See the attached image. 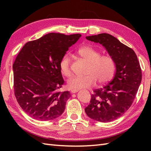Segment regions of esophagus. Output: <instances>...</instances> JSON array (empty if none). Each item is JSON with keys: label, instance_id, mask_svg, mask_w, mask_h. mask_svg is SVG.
<instances>
[{"label": "esophagus", "instance_id": "esophagus-1", "mask_svg": "<svg viewBox=\"0 0 151 151\" xmlns=\"http://www.w3.org/2000/svg\"><path fill=\"white\" fill-rule=\"evenodd\" d=\"M79 90H76V89H72L71 91H70V93H76V92H78Z\"/></svg>", "mask_w": 151, "mask_h": 151}]
</instances>
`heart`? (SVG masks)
Listing matches in <instances>:
<instances>
[{"label":"heart","mask_w":151,"mask_h":151,"mask_svg":"<svg viewBox=\"0 0 151 151\" xmlns=\"http://www.w3.org/2000/svg\"><path fill=\"white\" fill-rule=\"evenodd\" d=\"M76 56L88 63L83 76H73L67 81V87L70 89L80 90L90 88L97 81L99 84H104L114 77L115 62L109 55H102L101 52L91 45H84L76 50ZM60 73L66 77L71 75L70 59L68 54L62 56L59 62Z\"/></svg>","instance_id":"b5f03b06"}]
</instances>
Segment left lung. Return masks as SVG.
Returning a JSON list of instances; mask_svg holds the SVG:
<instances>
[{"instance_id": "obj_1", "label": "left lung", "mask_w": 151, "mask_h": 151, "mask_svg": "<svg viewBox=\"0 0 151 151\" xmlns=\"http://www.w3.org/2000/svg\"><path fill=\"white\" fill-rule=\"evenodd\" d=\"M86 39L101 44L115 62L114 78L102 88L94 89L85 108L89 117L107 123L122 116L132 104L142 82V69L135 52L111 35L102 33Z\"/></svg>"}]
</instances>
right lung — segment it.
Returning <instances> with one entry per match:
<instances>
[{
  "label": "right lung",
  "mask_w": 151,
  "mask_h": 151,
  "mask_svg": "<svg viewBox=\"0 0 151 151\" xmlns=\"http://www.w3.org/2000/svg\"><path fill=\"white\" fill-rule=\"evenodd\" d=\"M81 35L49 33L28 41L13 64L16 99L29 116L39 121L53 120L65 110L70 92H61L64 81L59 62Z\"/></svg>",
  "instance_id": "1"
}]
</instances>
